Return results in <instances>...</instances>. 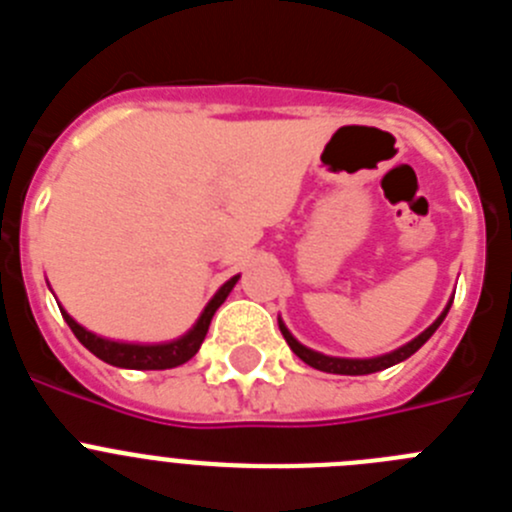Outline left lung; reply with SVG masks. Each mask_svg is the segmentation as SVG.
<instances>
[{
  "label": "left lung",
  "instance_id": "8db88e82",
  "mask_svg": "<svg viewBox=\"0 0 512 512\" xmlns=\"http://www.w3.org/2000/svg\"><path fill=\"white\" fill-rule=\"evenodd\" d=\"M451 302L454 300H449V305L443 307L441 315H438V318L433 320V323L428 325L423 333H420V336H415L413 341H408L405 346L395 348V351H390V354L372 356V359H341V356H325V354H320V351H312V348L302 346V343L297 341L292 333H289V328L284 325L282 318H279V330H282V336H284V341L289 343V348H292V351H295V354L305 361V364H310L312 369H320V372H328V374H348V377H359V374L382 372V369H390V366L410 359V356H413L415 351H418V348L423 346V343L428 341L433 333H436L438 325H441L443 318H446V312H449Z\"/></svg>",
  "mask_w": 512,
  "mask_h": 512
}]
</instances>
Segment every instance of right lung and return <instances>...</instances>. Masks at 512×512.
I'll use <instances>...</instances> for the list:
<instances>
[{
    "label": "right lung",
    "mask_w": 512,
    "mask_h": 512,
    "mask_svg": "<svg viewBox=\"0 0 512 512\" xmlns=\"http://www.w3.org/2000/svg\"><path fill=\"white\" fill-rule=\"evenodd\" d=\"M241 279V274L230 277L223 287L217 289L215 297L205 305L202 315L197 318V323L184 333V336L174 338V341L164 343H128V341H112V338H102L92 330H87L84 325L76 323L69 312L61 307L63 320L69 323V328L74 330V336L79 338L81 346L89 348L97 359H102L104 364L120 366V369H174V366H182L184 361L192 359L197 351H200L202 341L207 336V328H210V320L215 315V310L225 302V297L230 295V289L235 287V282Z\"/></svg>",
    "instance_id": "right-lung-1"
}]
</instances>
